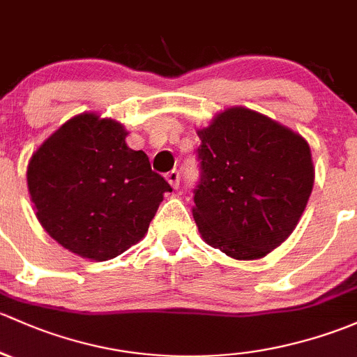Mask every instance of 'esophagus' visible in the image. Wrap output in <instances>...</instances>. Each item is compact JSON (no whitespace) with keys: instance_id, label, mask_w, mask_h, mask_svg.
Instances as JSON below:
<instances>
[{"instance_id":"esophagus-1","label":"esophagus","mask_w":357,"mask_h":357,"mask_svg":"<svg viewBox=\"0 0 357 357\" xmlns=\"http://www.w3.org/2000/svg\"><path fill=\"white\" fill-rule=\"evenodd\" d=\"M165 177H167V182L170 183V185L174 187V189H178V185H180V174H178L177 170L168 172V174L165 175Z\"/></svg>"}]
</instances>
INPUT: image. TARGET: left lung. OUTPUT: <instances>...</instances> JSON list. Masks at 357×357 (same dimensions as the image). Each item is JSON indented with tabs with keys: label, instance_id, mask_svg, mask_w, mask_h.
<instances>
[{
	"label": "left lung",
	"instance_id": "8db88e82",
	"mask_svg": "<svg viewBox=\"0 0 357 357\" xmlns=\"http://www.w3.org/2000/svg\"><path fill=\"white\" fill-rule=\"evenodd\" d=\"M203 177L192 216L201 237L238 261L264 258L294 232L314 183L306 139L244 106L199 128Z\"/></svg>",
	"mask_w": 357,
	"mask_h": 357
}]
</instances>
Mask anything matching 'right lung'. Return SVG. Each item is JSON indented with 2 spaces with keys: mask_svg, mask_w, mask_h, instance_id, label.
<instances>
[{
  "mask_svg": "<svg viewBox=\"0 0 357 357\" xmlns=\"http://www.w3.org/2000/svg\"><path fill=\"white\" fill-rule=\"evenodd\" d=\"M120 122L72 116L36 149L27 187L43 229L84 259L108 261L137 244L172 192L144 151L127 146Z\"/></svg>",
  "mask_w": 357,
  "mask_h": 357,
  "instance_id": "right-lung-1",
  "label": "right lung"
}]
</instances>
